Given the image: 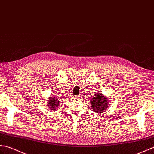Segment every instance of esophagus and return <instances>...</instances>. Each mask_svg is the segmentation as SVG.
Wrapping results in <instances>:
<instances>
[{
    "mask_svg": "<svg viewBox=\"0 0 154 154\" xmlns=\"http://www.w3.org/2000/svg\"><path fill=\"white\" fill-rule=\"evenodd\" d=\"M75 97L76 98H81V95H79V96H75Z\"/></svg>",
    "mask_w": 154,
    "mask_h": 154,
    "instance_id": "obj_1",
    "label": "esophagus"
}]
</instances>
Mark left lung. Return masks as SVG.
<instances>
[{
  "mask_svg": "<svg viewBox=\"0 0 154 154\" xmlns=\"http://www.w3.org/2000/svg\"><path fill=\"white\" fill-rule=\"evenodd\" d=\"M90 102L91 103V106L92 107V109L99 113L105 112L108 104L107 98L103 96L101 92H99L92 97Z\"/></svg>",
  "mask_w": 154,
  "mask_h": 154,
  "instance_id": "left-lung-1",
  "label": "left lung"
}]
</instances>
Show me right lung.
<instances>
[{
	"instance_id": "1",
	"label": "right lung",
	"mask_w": 154,
	"mask_h": 154,
	"mask_svg": "<svg viewBox=\"0 0 154 154\" xmlns=\"http://www.w3.org/2000/svg\"><path fill=\"white\" fill-rule=\"evenodd\" d=\"M53 97H51V98H49L50 100H48V106L50 109H51V110L55 111L57 110V109L58 108V107L60 106V100L57 98V97L54 98V96H52Z\"/></svg>"
}]
</instances>
